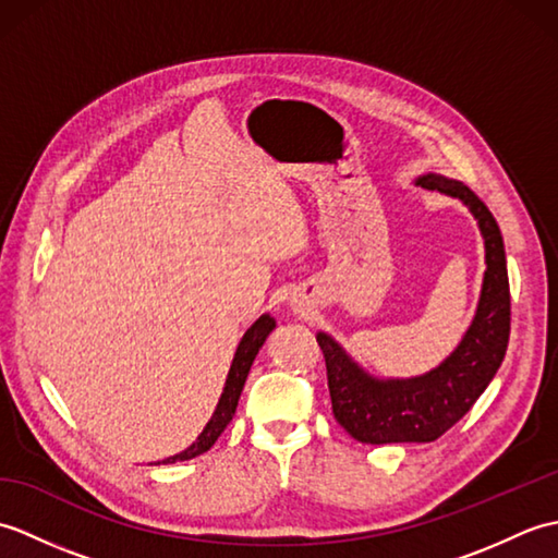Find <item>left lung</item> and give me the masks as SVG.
Wrapping results in <instances>:
<instances>
[{"label":"left lung","instance_id":"obj_1","mask_svg":"<svg viewBox=\"0 0 558 558\" xmlns=\"http://www.w3.org/2000/svg\"><path fill=\"white\" fill-rule=\"evenodd\" d=\"M460 198L477 218L487 248L482 298L458 350L434 372L408 381H376L354 364L333 338L318 333L330 405L336 420L362 444H429L460 422L499 372L511 336V290L501 230L492 210L468 184L426 174L417 180Z\"/></svg>","mask_w":558,"mask_h":558}]
</instances>
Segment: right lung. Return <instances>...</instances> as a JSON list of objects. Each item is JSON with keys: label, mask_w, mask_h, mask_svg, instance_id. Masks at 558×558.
<instances>
[{"label": "right lung", "mask_w": 558, "mask_h": 558, "mask_svg": "<svg viewBox=\"0 0 558 558\" xmlns=\"http://www.w3.org/2000/svg\"><path fill=\"white\" fill-rule=\"evenodd\" d=\"M272 328H276V318L264 314L252 328L246 330L242 342H240V348H236V352H234V360H232V366H230L228 381H225L220 402H218L216 412H213L210 422L206 424V429L201 432V436L186 450H182V453H177V456L162 460V462H177V460L196 458L201 453H206V450L218 441V436L225 432V426L230 424L232 414L236 410V402H240L242 388H244V381H246V374H248V369H252L254 357L258 354V348L264 345V340L268 338V333H270Z\"/></svg>", "instance_id": "add662e5"}]
</instances>
